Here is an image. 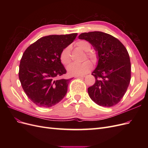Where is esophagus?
<instances>
[{
  "label": "esophagus",
  "mask_w": 148,
  "mask_h": 148,
  "mask_svg": "<svg viewBox=\"0 0 148 148\" xmlns=\"http://www.w3.org/2000/svg\"><path fill=\"white\" fill-rule=\"evenodd\" d=\"M85 77L84 75H77V76H75V78H84Z\"/></svg>",
  "instance_id": "1"
}]
</instances>
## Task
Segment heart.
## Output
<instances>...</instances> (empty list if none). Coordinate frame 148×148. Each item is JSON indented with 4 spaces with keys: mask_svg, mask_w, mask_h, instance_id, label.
<instances>
[{
    "mask_svg": "<svg viewBox=\"0 0 148 148\" xmlns=\"http://www.w3.org/2000/svg\"><path fill=\"white\" fill-rule=\"evenodd\" d=\"M76 45L84 52H87L88 57L92 60L95 59L96 55L93 52L89 51L91 49V44L88 41L81 40L76 43ZM60 60L64 65H69L71 62L70 47L67 46L62 51L60 54ZM92 67L90 61H86L82 64L73 63L68 67V72L71 75H82L89 72Z\"/></svg>",
    "mask_w": 148,
    "mask_h": 148,
    "instance_id": "heart-1",
    "label": "heart"
}]
</instances>
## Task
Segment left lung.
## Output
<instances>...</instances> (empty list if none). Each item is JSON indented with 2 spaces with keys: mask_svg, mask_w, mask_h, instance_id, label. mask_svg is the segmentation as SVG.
<instances>
[{
  "mask_svg": "<svg viewBox=\"0 0 148 148\" xmlns=\"http://www.w3.org/2000/svg\"><path fill=\"white\" fill-rule=\"evenodd\" d=\"M78 38L88 41L97 52V65L91 73L96 82L88 89L89 97L101 106L117 104L131 79V64L127 49L119 39L101 31L83 33Z\"/></svg>",
  "mask_w": 148,
  "mask_h": 148,
  "instance_id": "left-lung-1",
  "label": "left lung"
}]
</instances>
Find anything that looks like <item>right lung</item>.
Wrapping results in <instances>:
<instances>
[{
  "label": "right lung",
  "mask_w": 148,
  "mask_h": 148,
  "mask_svg": "<svg viewBox=\"0 0 148 148\" xmlns=\"http://www.w3.org/2000/svg\"><path fill=\"white\" fill-rule=\"evenodd\" d=\"M77 35L42 37L24 52L19 66V79L26 95L36 105L51 107L66 95L70 79H57L66 72L60 54Z\"/></svg>",
  "instance_id": "add662e5"
}]
</instances>
